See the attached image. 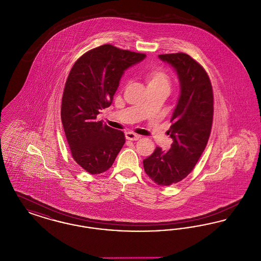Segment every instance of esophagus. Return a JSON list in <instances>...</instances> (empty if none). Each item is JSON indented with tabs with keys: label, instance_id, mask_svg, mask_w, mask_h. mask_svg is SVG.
<instances>
[{
	"label": "esophagus",
	"instance_id": "34e87169",
	"mask_svg": "<svg viewBox=\"0 0 261 261\" xmlns=\"http://www.w3.org/2000/svg\"><path fill=\"white\" fill-rule=\"evenodd\" d=\"M125 137H126V139L129 140V141H138V140L141 138V136L136 135V134H134V133H130V132H129V133H126Z\"/></svg>",
	"mask_w": 261,
	"mask_h": 261
}]
</instances>
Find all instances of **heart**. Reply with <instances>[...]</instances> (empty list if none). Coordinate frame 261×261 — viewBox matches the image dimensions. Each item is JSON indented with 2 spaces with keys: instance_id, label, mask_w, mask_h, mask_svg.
Listing matches in <instances>:
<instances>
[{
  "instance_id": "1",
  "label": "heart",
  "mask_w": 261,
  "mask_h": 261,
  "mask_svg": "<svg viewBox=\"0 0 261 261\" xmlns=\"http://www.w3.org/2000/svg\"><path fill=\"white\" fill-rule=\"evenodd\" d=\"M149 90H165L169 92L171 87V78L162 67H153L143 73Z\"/></svg>"
}]
</instances>
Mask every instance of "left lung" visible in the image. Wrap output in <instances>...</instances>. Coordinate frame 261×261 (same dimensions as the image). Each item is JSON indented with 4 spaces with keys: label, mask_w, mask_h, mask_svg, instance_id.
<instances>
[{
    "label": "left lung",
    "mask_w": 261,
    "mask_h": 261,
    "mask_svg": "<svg viewBox=\"0 0 261 261\" xmlns=\"http://www.w3.org/2000/svg\"><path fill=\"white\" fill-rule=\"evenodd\" d=\"M171 64L180 80L181 94L168 133L169 150L156 147L144 160V169L159 186H170L192 172L205 149L213 121V91L205 69L184 53L160 55Z\"/></svg>",
    "instance_id": "8db88e82"
}]
</instances>
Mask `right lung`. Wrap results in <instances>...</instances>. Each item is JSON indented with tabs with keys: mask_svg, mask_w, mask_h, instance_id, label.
I'll use <instances>...</instances> for the list:
<instances>
[{
	"mask_svg": "<svg viewBox=\"0 0 261 261\" xmlns=\"http://www.w3.org/2000/svg\"><path fill=\"white\" fill-rule=\"evenodd\" d=\"M145 57L106 44L82 55L68 74L62 94V126L73 160L88 173L110 169L124 145L123 132L98 121L97 115L111 106L125 69Z\"/></svg>",
	"mask_w": 261,
	"mask_h": 261,
	"instance_id": "obj_1",
	"label": "right lung"
}]
</instances>
